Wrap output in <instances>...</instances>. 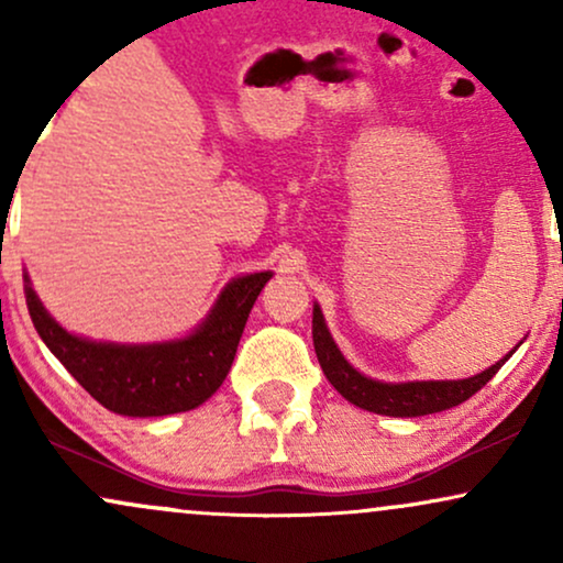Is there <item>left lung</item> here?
<instances>
[{
	"label": "left lung",
	"mask_w": 563,
	"mask_h": 563,
	"mask_svg": "<svg viewBox=\"0 0 563 563\" xmlns=\"http://www.w3.org/2000/svg\"><path fill=\"white\" fill-rule=\"evenodd\" d=\"M312 339L322 373H325V378L331 380L341 397L349 399L352 405L363 407V410L394 418L429 416V412H442L466 402L471 394L479 391L482 386L500 371V365L506 363L510 354L516 352L514 349V352L506 354V360H500V363L487 367V371L463 380H407V384H384V380H373L363 376V373L354 371V367L346 363L344 354L339 352L331 333H328L318 303H314L312 309Z\"/></svg>",
	"instance_id": "left-lung-1"
}]
</instances>
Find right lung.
Instances as JSON below:
<instances>
[{"label":"right lung","mask_w":563,"mask_h":563,"mask_svg":"<svg viewBox=\"0 0 563 563\" xmlns=\"http://www.w3.org/2000/svg\"><path fill=\"white\" fill-rule=\"evenodd\" d=\"M273 273L235 277L190 335L164 344H106L49 318L25 275V303L49 352L108 410L153 418L203 405L228 378L251 307Z\"/></svg>","instance_id":"obj_1"}]
</instances>
